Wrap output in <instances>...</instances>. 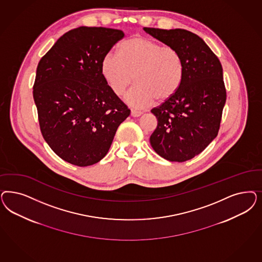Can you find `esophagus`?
I'll list each match as a JSON object with an SVG mask.
<instances>
[{"instance_id":"34e87169","label":"esophagus","mask_w":262,"mask_h":262,"mask_svg":"<svg viewBox=\"0 0 262 262\" xmlns=\"http://www.w3.org/2000/svg\"><path fill=\"white\" fill-rule=\"evenodd\" d=\"M142 115H143V113L140 112V111L131 110V116L134 117V118H138V117H140Z\"/></svg>"}]
</instances>
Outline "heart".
<instances>
[{
    "mask_svg": "<svg viewBox=\"0 0 262 262\" xmlns=\"http://www.w3.org/2000/svg\"><path fill=\"white\" fill-rule=\"evenodd\" d=\"M100 70L111 92L118 96L126 92L134 76L136 85L125 100L141 109L176 95L184 80L185 66L178 49L134 36L119 43L117 55H106Z\"/></svg>",
    "mask_w": 262,
    "mask_h": 262,
    "instance_id": "obj_1",
    "label": "heart"
}]
</instances>
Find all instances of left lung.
Masks as SVG:
<instances>
[{
	"instance_id": "left-lung-1",
	"label": "left lung",
	"mask_w": 262,
	"mask_h": 262,
	"mask_svg": "<svg viewBox=\"0 0 262 262\" xmlns=\"http://www.w3.org/2000/svg\"><path fill=\"white\" fill-rule=\"evenodd\" d=\"M184 60V80L176 95L153 108L158 124L150 136L157 154L171 162L190 160L217 137L227 92L223 68L203 38L183 29L144 28Z\"/></svg>"
}]
</instances>
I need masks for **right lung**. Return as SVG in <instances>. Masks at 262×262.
Returning a JSON list of instances; mask_svg holds the SVG:
<instances>
[{"label": "right lung", "instance_id": "add662e5", "mask_svg": "<svg viewBox=\"0 0 262 262\" xmlns=\"http://www.w3.org/2000/svg\"><path fill=\"white\" fill-rule=\"evenodd\" d=\"M120 30L79 27L60 36L38 62L34 99L43 138L62 160L91 166L110 149L130 110L102 77V59Z\"/></svg>", "mask_w": 262, "mask_h": 262}]
</instances>
